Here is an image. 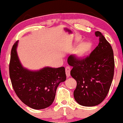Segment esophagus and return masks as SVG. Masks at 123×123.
I'll list each match as a JSON object with an SVG mask.
<instances>
[{"mask_svg": "<svg viewBox=\"0 0 123 123\" xmlns=\"http://www.w3.org/2000/svg\"><path fill=\"white\" fill-rule=\"evenodd\" d=\"M65 72H66V76L68 77H69L70 74V67L69 66H67L65 68Z\"/></svg>", "mask_w": 123, "mask_h": 123, "instance_id": "1", "label": "esophagus"}]
</instances>
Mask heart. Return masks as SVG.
I'll return each instance as SVG.
<instances>
[{
  "mask_svg": "<svg viewBox=\"0 0 123 123\" xmlns=\"http://www.w3.org/2000/svg\"><path fill=\"white\" fill-rule=\"evenodd\" d=\"M89 44L87 43H82L79 45V50L80 53H83L85 51H86L87 49H88Z\"/></svg>",
  "mask_w": 123,
  "mask_h": 123,
  "instance_id": "heart-1",
  "label": "heart"
}]
</instances>
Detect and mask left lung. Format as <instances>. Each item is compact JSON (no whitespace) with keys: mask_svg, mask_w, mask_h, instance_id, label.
<instances>
[{"mask_svg":"<svg viewBox=\"0 0 123 123\" xmlns=\"http://www.w3.org/2000/svg\"><path fill=\"white\" fill-rule=\"evenodd\" d=\"M98 46L88 56L78 58L70 55L68 63L73 67L70 75L77 82L74 99L84 106L98 105L108 95L114 76L115 60L110 43L99 31Z\"/></svg>","mask_w":123,"mask_h":123,"instance_id":"obj_1","label":"left lung"}]
</instances>
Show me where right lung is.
<instances>
[{"instance_id": "add662e5", "label": "right lung", "mask_w": 123, "mask_h": 123, "mask_svg": "<svg viewBox=\"0 0 123 123\" xmlns=\"http://www.w3.org/2000/svg\"><path fill=\"white\" fill-rule=\"evenodd\" d=\"M18 42L12 46L9 74L12 88L24 104L34 109H45L53 104L60 83L65 81V68L46 67L31 71L21 65L17 53Z\"/></svg>"}]
</instances>
